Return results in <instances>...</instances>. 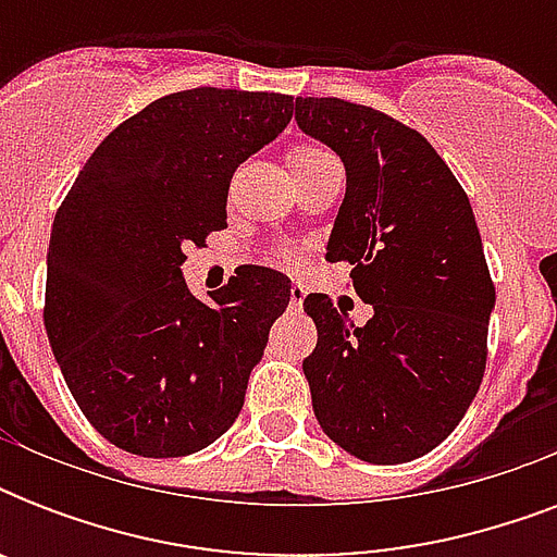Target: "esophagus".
Wrapping results in <instances>:
<instances>
[{
    "label": "esophagus",
    "mask_w": 557,
    "mask_h": 557,
    "mask_svg": "<svg viewBox=\"0 0 557 557\" xmlns=\"http://www.w3.org/2000/svg\"><path fill=\"white\" fill-rule=\"evenodd\" d=\"M304 297H306V288L300 286V283H295L292 292H288V309H292V312H300V309H304Z\"/></svg>",
    "instance_id": "34e87169"
}]
</instances>
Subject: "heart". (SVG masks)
<instances>
[{
    "label": "heart",
    "instance_id": "obj_1",
    "mask_svg": "<svg viewBox=\"0 0 557 557\" xmlns=\"http://www.w3.org/2000/svg\"><path fill=\"white\" fill-rule=\"evenodd\" d=\"M330 152L318 150V147H309V144H297L295 150L288 152V164H292V170H300V168H309V164H314V161L326 159Z\"/></svg>",
    "mask_w": 557,
    "mask_h": 557
}]
</instances>
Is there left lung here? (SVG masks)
I'll list each match as a JSON object with an SVG mask.
<instances>
[{"instance_id":"left-lung-1","label":"left lung","mask_w":557,"mask_h":557,"mask_svg":"<svg viewBox=\"0 0 557 557\" xmlns=\"http://www.w3.org/2000/svg\"><path fill=\"white\" fill-rule=\"evenodd\" d=\"M295 121L344 161L326 260H347L372 306L352 326L326 295L304 300L314 416L352 457L410 462L448 440L483 381L494 283L474 210L428 138L379 109L297 98Z\"/></svg>"}]
</instances>
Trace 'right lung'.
Here are the masks:
<instances>
[{"label": "right lung", "instance_id": "right-lung-1", "mask_svg": "<svg viewBox=\"0 0 557 557\" xmlns=\"http://www.w3.org/2000/svg\"><path fill=\"white\" fill-rule=\"evenodd\" d=\"M292 95L173 91L112 129L60 205L46 332L100 436L138 457H187L236 422L292 280L243 265L205 304L185 245L227 227L234 170L292 121Z\"/></svg>", "mask_w": 557, "mask_h": 557}]
</instances>
